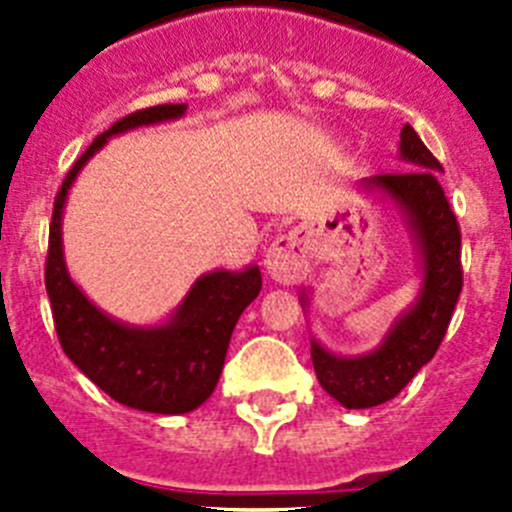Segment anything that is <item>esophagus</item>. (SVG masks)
<instances>
[{
	"instance_id": "34e87169",
	"label": "esophagus",
	"mask_w": 512,
	"mask_h": 512,
	"mask_svg": "<svg viewBox=\"0 0 512 512\" xmlns=\"http://www.w3.org/2000/svg\"><path fill=\"white\" fill-rule=\"evenodd\" d=\"M266 271L271 279L282 284H297L307 277L310 261H307V246L300 230H289L271 243L264 259Z\"/></svg>"
}]
</instances>
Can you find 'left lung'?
<instances>
[{"instance_id":"8db88e82","label":"left lung","mask_w":512,"mask_h":512,"mask_svg":"<svg viewBox=\"0 0 512 512\" xmlns=\"http://www.w3.org/2000/svg\"><path fill=\"white\" fill-rule=\"evenodd\" d=\"M405 171L377 174L361 182L369 192L390 197L408 223L423 266V287L408 312H402L382 346L364 356H336L310 341L318 382L343 408L364 410L382 405L423 369L441 346L461 295V230L438 184L441 164L410 125L400 133ZM302 302H307L302 297Z\"/></svg>"}]
</instances>
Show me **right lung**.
<instances>
[{
  "label": "right lung",
  "mask_w": 512,
  "mask_h": 512,
  "mask_svg": "<svg viewBox=\"0 0 512 512\" xmlns=\"http://www.w3.org/2000/svg\"><path fill=\"white\" fill-rule=\"evenodd\" d=\"M184 110L187 104L146 107L125 115L94 138L58 189L45 259V289L63 354L120 405L161 415L189 413L212 395L223 372L235 323L261 292L259 266L210 271L192 284L169 323L135 328L104 315L71 282L63 261L61 215L76 174L107 138L143 125L176 120Z\"/></svg>",
  "instance_id": "add662e5"
}]
</instances>
